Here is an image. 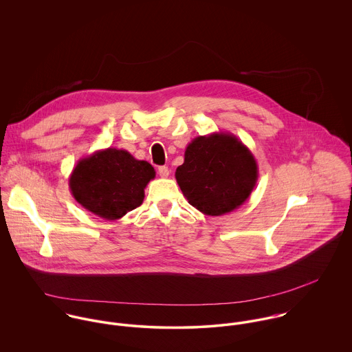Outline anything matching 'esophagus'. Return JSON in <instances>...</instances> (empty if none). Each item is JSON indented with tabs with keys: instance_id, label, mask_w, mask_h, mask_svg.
<instances>
[{
	"instance_id": "esophagus-1",
	"label": "esophagus",
	"mask_w": 352,
	"mask_h": 352,
	"mask_svg": "<svg viewBox=\"0 0 352 352\" xmlns=\"http://www.w3.org/2000/svg\"><path fill=\"white\" fill-rule=\"evenodd\" d=\"M158 175L161 177H168L169 176V168L168 166H158Z\"/></svg>"
}]
</instances>
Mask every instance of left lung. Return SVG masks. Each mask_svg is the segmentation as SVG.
Segmentation results:
<instances>
[{
    "instance_id": "obj_1",
    "label": "left lung",
    "mask_w": 352,
    "mask_h": 352,
    "mask_svg": "<svg viewBox=\"0 0 352 352\" xmlns=\"http://www.w3.org/2000/svg\"><path fill=\"white\" fill-rule=\"evenodd\" d=\"M176 182L188 203L211 217L239 208L257 183L258 168L252 151L230 133H212L192 140Z\"/></svg>"
}]
</instances>
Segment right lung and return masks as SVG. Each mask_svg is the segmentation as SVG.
Here are the masks:
<instances>
[{
  "label": "right lung",
  "instance_id": "right-lung-1",
  "mask_svg": "<svg viewBox=\"0 0 352 352\" xmlns=\"http://www.w3.org/2000/svg\"><path fill=\"white\" fill-rule=\"evenodd\" d=\"M154 177L155 170L148 161L123 149L107 148L77 162L69 188L85 210L116 221L142 204L145 188Z\"/></svg>",
  "mask_w": 352,
  "mask_h": 352
}]
</instances>
